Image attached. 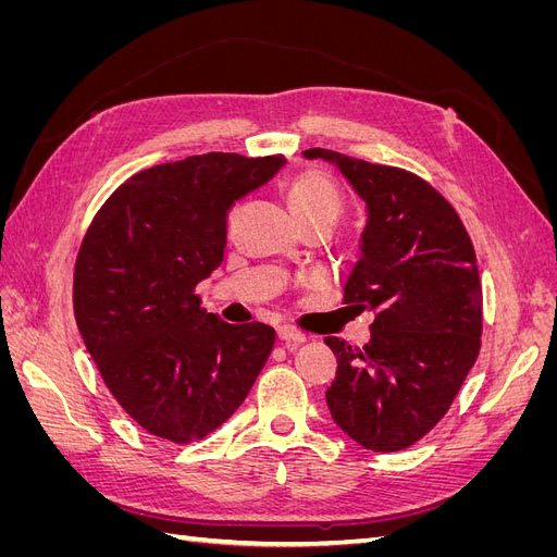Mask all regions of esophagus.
I'll return each mask as SVG.
<instances>
[{"instance_id":"obj_1","label":"esophagus","mask_w":557,"mask_h":557,"mask_svg":"<svg viewBox=\"0 0 557 557\" xmlns=\"http://www.w3.org/2000/svg\"><path fill=\"white\" fill-rule=\"evenodd\" d=\"M276 334H278V339H281L285 346H288V348H295V346L307 342V334L295 330V327H290V325H281V327L276 330Z\"/></svg>"}]
</instances>
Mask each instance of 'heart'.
Wrapping results in <instances>:
<instances>
[{
    "label": "heart",
    "instance_id": "1",
    "mask_svg": "<svg viewBox=\"0 0 557 557\" xmlns=\"http://www.w3.org/2000/svg\"><path fill=\"white\" fill-rule=\"evenodd\" d=\"M288 201L297 221H309V218H334L342 211V197L334 185L315 172H301L288 185Z\"/></svg>",
    "mask_w": 557,
    "mask_h": 557
}]
</instances>
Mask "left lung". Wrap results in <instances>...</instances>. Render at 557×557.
Listing matches in <instances>:
<instances>
[{"label":"left lung","mask_w":557,"mask_h":557,"mask_svg":"<svg viewBox=\"0 0 557 557\" xmlns=\"http://www.w3.org/2000/svg\"><path fill=\"white\" fill-rule=\"evenodd\" d=\"M307 160L334 164L367 207L360 260L344 301L372 311V339L336 356L327 387L332 420L367 450L409 448L440 423L481 348L483 295L474 246L428 181L325 148Z\"/></svg>","instance_id":"obj_1"}]
</instances>
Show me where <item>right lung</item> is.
Returning a JSON list of instances; mask_svg holds the SVG:
<instances>
[{
    "mask_svg": "<svg viewBox=\"0 0 557 557\" xmlns=\"http://www.w3.org/2000/svg\"><path fill=\"white\" fill-rule=\"evenodd\" d=\"M285 158L190 156L127 178L78 248L74 315L125 413L174 444L205 440L242 407L272 352L264 323L230 325L195 288L221 267L227 211Z\"/></svg>",
    "mask_w": 557,
    "mask_h": 557,
    "instance_id": "1",
    "label": "right lung"
}]
</instances>
